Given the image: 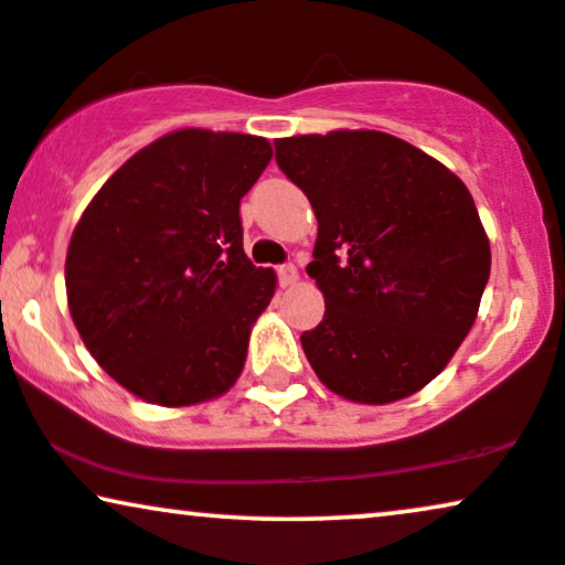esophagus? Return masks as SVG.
<instances>
[{
	"label": "esophagus",
	"mask_w": 565,
	"mask_h": 565,
	"mask_svg": "<svg viewBox=\"0 0 565 565\" xmlns=\"http://www.w3.org/2000/svg\"><path fill=\"white\" fill-rule=\"evenodd\" d=\"M299 278V270L295 263H284V266H278V284H281L284 289L291 287V284H297Z\"/></svg>",
	"instance_id": "34e87169"
}]
</instances>
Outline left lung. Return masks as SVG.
Segmentation results:
<instances>
[{
    "instance_id": "8db88e82",
    "label": "left lung",
    "mask_w": 565,
    "mask_h": 565,
    "mask_svg": "<svg viewBox=\"0 0 565 565\" xmlns=\"http://www.w3.org/2000/svg\"><path fill=\"white\" fill-rule=\"evenodd\" d=\"M274 146L318 218L307 274L326 316L302 333L307 362L347 402L417 394L467 339L490 276L467 184L388 132L295 135Z\"/></svg>"
}]
</instances>
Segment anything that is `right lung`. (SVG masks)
Masks as SVG:
<instances>
[{
    "label": "right lung",
    "mask_w": 565,
    "mask_h": 565,
    "mask_svg": "<svg viewBox=\"0 0 565 565\" xmlns=\"http://www.w3.org/2000/svg\"><path fill=\"white\" fill-rule=\"evenodd\" d=\"M258 135L184 127L127 159L93 195L64 260L73 323L122 388L159 406L237 383L276 274L242 247L239 200L268 167Z\"/></svg>",
    "instance_id": "add662e5"
}]
</instances>
